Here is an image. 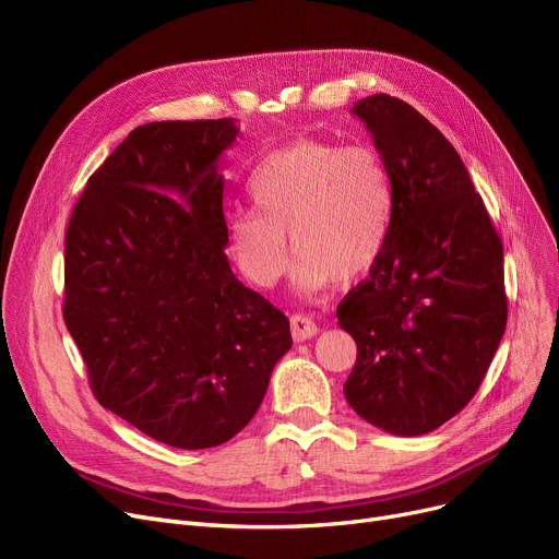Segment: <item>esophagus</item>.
<instances>
[{"mask_svg": "<svg viewBox=\"0 0 559 559\" xmlns=\"http://www.w3.org/2000/svg\"><path fill=\"white\" fill-rule=\"evenodd\" d=\"M289 329H292V337H295V342H306V340H310L319 333L314 321L306 314H292L289 317Z\"/></svg>", "mask_w": 559, "mask_h": 559, "instance_id": "obj_1", "label": "esophagus"}]
</instances>
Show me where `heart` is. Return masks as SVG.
<instances>
[{"instance_id": "b5f03b06", "label": "heart", "mask_w": 559, "mask_h": 559, "mask_svg": "<svg viewBox=\"0 0 559 559\" xmlns=\"http://www.w3.org/2000/svg\"><path fill=\"white\" fill-rule=\"evenodd\" d=\"M249 194L258 213H233L226 238L255 287L283 276L287 238L301 295L365 278L388 245L394 186L388 163L367 144L292 142L262 160Z\"/></svg>"}]
</instances>
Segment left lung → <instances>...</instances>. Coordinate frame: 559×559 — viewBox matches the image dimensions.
<instances>
[{"instance_id": "1", "label": "left lung", "mask_w": 559, "mask_h": 559, "mask_svg": "<svg viewBox=\"0 0 559 559\" xmlns=\"http://www.w3.org/2000/svg\"><path fill=\"white\" fill-rule=\"evenodd\" d=\"M394 186L388 245L337 306L358 360L344 396L371 426L417 437L474 399L508 321L503 245L460 154L403 99L354 106Z\"/></svg>"}]
</instances>
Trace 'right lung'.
Wrapping results in <instances>:
<instances>
[{
    "mask_svg": "<svg viewBox=\"0 0 559 559\" xmlns=\"http://www.w3.org/2000/svg\"><path fill=\"white\" fill-rule=\"evenodd\" d=\"M224 120L152 122L87 179L66 233V326L97 401L163 444L219 447L255 415L289 321L230 272Z\"/></svg>",
    "mask_w": 559,
    "mask_h": 559,
    "instance_id": "obj_1",
    "label": "right lung"
}]
</instances>
